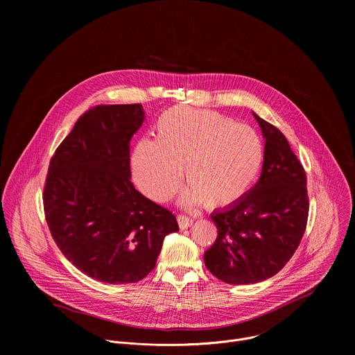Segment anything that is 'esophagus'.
<instances>
[{"label": "esophagus", "instance_id": "esophagus-1", "mask_svg": "<svg viewBox=\"0 0 355 355\" xmlns=\"http://www.w3.org/2000/svg\"><path fill=\"white\" fill-rule=\"evenodd\" d=\"M177 220H178V225H180V229H188L191 225H192V222H193V219L192 218H189V216H187V215H177Z\"/></svg>", "mask_w": 355, "mask_h": 355}]
</instances>
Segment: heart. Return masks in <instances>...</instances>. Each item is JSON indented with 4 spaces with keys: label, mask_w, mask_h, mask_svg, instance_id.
<instances>
[{
    "label": "heart",
    "mask_w": 355,
    "mask_h": 355,
    "mask_svg": "<svg viewBox=\"0 0 355 355\" xmlns=\"http://www.w3.org/2000/svg\"><path fill=\"white\" fill-rule=\"evenodd\" d=\"M156 133L157 140L139 141L132 157L136 185L156 202L173 195L184 168L188 204L226 208L250 191L261 171L260 135L218 112L173 107L157 119Z\"/></svg>",
    "instance_id": "heart-1"
}]
</instances>
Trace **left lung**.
Here are the masks:
<instances>
[{"instance_id": "1", "label": "left lung", "mask_w": 355, "mask_h": 355, "mask_svg": "<svg viewBox=\"0 0 355 355\" xmlns=\"http://www.w3.org/2000/svg\"><path fill=\"white\" fill-rule=\"evenodd\" d=\"M252 115L266 137L261 177L236 204L212 215L218 237L204 256L207 268L232 285L261 282L281 271L309 215L305 168L284 133Z\"/></svg>"}]
</instances>
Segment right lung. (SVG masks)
<instances>
[{"label":"right lung","mask_w":355,"mask_h":355,"mask_svg":"<svg viewBox=\"0 0 355 355\" xmlns=\"http://www.w3.org/2000/svg\"><path fill=\"white\" fill-rule=\"evenodd\" d=\"M140 104L85 111L50 160L43 187L53 240L80 271L107 284H133L155 268L173 212L130 181L129 141L143 123Z\"/></svg>","instance_id":"add662e5"}]
</instances>
